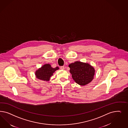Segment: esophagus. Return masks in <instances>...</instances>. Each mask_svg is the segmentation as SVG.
I'll return each mask as SVG.
<instances>
[{"instance_id":"obj_1","label":"esophagus","mask_w":128,"mask_h":128,"mask_svg":"<svg viewBox=\"0 0 128 128\" xmlns=\"http://www.w3.org/2000/svg\"><path fill=\"white\" fill-rule=\"evenodd\" d=\"M60 69H61V70H64V66H61V67H60Z\"/></svg>"}]
</instances>
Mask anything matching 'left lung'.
I'll return each instance as SVG.
<instances>
[{
	"label": "left lung",
	"mask_w": 128,
	"mask_h": 128,
	"mask_svg": "<svg viewBox=\"0 0 128 128\" xmlns=\"http://www.w3.org/2000/svg\"><path fill=\"white\" fill-rule=\"evenodd\" d=\"M69 67L72 78L80 85H87L94 78L95 69L88 63L76 61L70 64Z\"/></svg>",
	"instance_id": "8db88e82"
}]
</instances>
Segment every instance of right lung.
I'll use <instances>...</instances> for the list:
<instances>
[{"label":"right lung","mask_w":128,"mask_h":128,"mask_svg":"<svg viewBox=\"0 0 128 128\" xmlns=\"http://www.w3.org/2000/svg\"><path fill=\"white\" fill-rule=\"evenodd\" d=\"M59 69L58 67L52 68L50 64H45L38 69L35 72L36 78L44 81L50 80L51 76L56 70Z\"/></svg>","instance_id":"right-lung-1"}]
</instances>
